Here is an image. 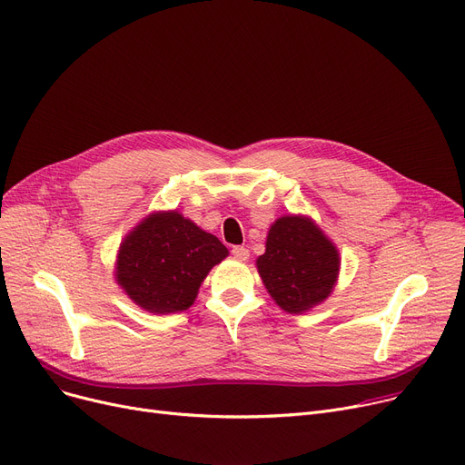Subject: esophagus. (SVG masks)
I'll use <instances>...</instances> for the list:
<instances>
[{"label": "esophagus", "mask_w": 465, "mask_h": 465, "mask_svg": "<svg viewBox=\"0 0 465 465\" xmlns=\"http://www.w3.org/2000/svg\"><path fill=\"white\" fill-rule=\"evenodd\" d=\"M232 254L239 262H247L249 260V249H245V247H233Z\"/></svg>", "instance_id": "obj_1"}]
</instances>
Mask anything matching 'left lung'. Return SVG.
Listing matches in <instances>:
<instances>
[{
	"label": "left lung",
	"mask_w": 465,
	"mask_h": 465,
	"mask_svg": "<svg viewBox=\"0 0 465 465\" xmlns=\"http://www.w3.org/2000/svg\"><path fill=\"white\" fill-rule=\"evenodd\" d=\"M256 270L267 294L286 312H307L324 303L341 270L339 251L305 214H284L267 232Z\"/></svg>",
	"instance_id": "obj_1"
}]
</instances>
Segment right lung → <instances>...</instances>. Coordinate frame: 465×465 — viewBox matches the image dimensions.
I'll list each match as a JSON object with an SVG mask.
<instances>
[{
  "label": "right lung",
  "instance_id": "1",
  "mask_svg": "<svg viewBox=\"0 0 465 465\" xmlns=\"http://www.w3.org/2000/svg\"><path fill=\"white\" fill-rule=\"evenodd\" d=\"M228 254L216 235L177 209L154 211L122 239L114 281L146 312H181L195 302L209 272Z\"/></svg>",
  "mask_w": 465,
  "mask_h": 465
}]
</instances>
